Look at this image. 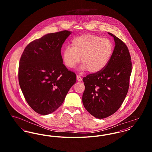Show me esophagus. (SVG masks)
Instances as JSON below:
<instances>
[{"label": "esophagus", "mask_w": 152, "mask_h": 152, "mask_svg": "<svg viewBox=\"0 0 152 152\" xmlns=\"http://www.w3.org/2000/svg\"><path fill=\"white\" fill-rule=\"evenodd\" d=\"M76 78H77V80L78 81H82V78H81V77L79 76V75H77L76 76Z\"/></svg>", "instance_id": "esophagus-1"}]
</instances>
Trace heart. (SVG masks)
I'll return each mask as SVG.
<instances>
[{"instance_id":"obj_1","label":"heart","mask_w":152,"mask_h":152,"mask_svg":"<svg viewBox=\"0 0 152 152\" xmlns=\"http://www.w3.org/2000/svg\"><path fill=\"white\" fill-rule=\"evenodd\" d=\"M71 45L72 48L66 47L63 52L64 64L72 68L81 58V69L92 73L100 72L107 65L114 51L113 44L109 39L91 34L75 37Z\"/></svg>"}]
</instances>
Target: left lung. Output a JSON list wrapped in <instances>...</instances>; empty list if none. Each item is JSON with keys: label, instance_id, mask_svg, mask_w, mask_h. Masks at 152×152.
<instances>
[{"label": "left lung", "instance_id": "1", "mask_svg": "<svg viewBox=\"0 0 152 152\" xmlns=\"http://www.w3.org/2000/svg\"><path fill=\"white\" fill-rule=\"evenodd\" d=\"M108 34L115 43L108 64L100 72L83 79V105L91 115L100 119L113 115L122 105L128 91L132 66L126 44L112 34Z\"/></svg>", "mask_w": 152, "mask_h": 152}]
</instances>
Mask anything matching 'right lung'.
Segmentation results:
<instances>
[{
  "label": "right lung",
  "instance_id": "obj_1",
  "mask_svg": "<svg viewBox=\"0 0 152 152\" xmlns=\"http://www.w3.org/2000/svg\"><path fill=\"white\" fill-rule=\"evenodd\" d=\"M71 34L62 31L45 35L28 44L19 61L18 78L23 94L36 113L55 112L76 81V74L63 64L61 48Z\"/></svg>",
  "mask_w": 152,
  "mask_h": 152
}]
</instances>
